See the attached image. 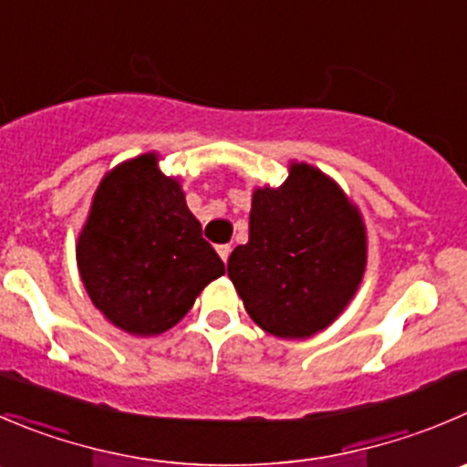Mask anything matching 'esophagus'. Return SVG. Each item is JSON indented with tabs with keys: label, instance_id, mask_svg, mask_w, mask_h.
Masks as SVG:
<instances>
[{
	"label": "esophagus",
	"instance_id": "1",
	"mask_svg": "<svg viewBox=\"0 0 467 467\" xmlns=\"http://www.w3.org/2000/svg\"><path fill=\"white\" fill-rule=\"evenodd\" d=\"M216 253H219V255H221V260L228 262L230 253H233V246H230V244H221V246H216Z\"/></svg>",
	"mask_w": 467,
	"mask_h": 467
}]
</instances>
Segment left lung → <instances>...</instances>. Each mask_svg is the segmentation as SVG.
<instances>
[{
  "instance_id": "1",
  "label": "left lung",
  "mask_w": 467,
  "mask_h": 467,
  "mask_svg": "<svg viewBox=\"0 0 467 467\" xmlns=\"http://www.w3.org/2000/svg\"><path fill=\"white\" fill-rule=\"evenodd\" d=\"M365 265L358 207L319 169L292 164L283 187L253 192L248 242L230 255L228 275L260 328L301 339L337 319Z\"/></svg>"
}]
</instances>
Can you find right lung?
Returning <instances> with one entry per match:
<instances>
[{
    "mask_svg": "<svg viewBox=\"0 0 467 467\" xmlns=\"http://www.w3.org/2000/svg\"><path fill=\"white\" fill-rule=\"evenodd\" d=\"M77 266L93 306L143 337L173 328L225 274L180 182L157 169L152 152L104 175L79 233Z\"/></svg>",
    "mask_w": 467,
    "mask_h": 467,
    "instance_id": "1",
    "label": "right lung"
}]
</instances>
